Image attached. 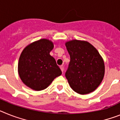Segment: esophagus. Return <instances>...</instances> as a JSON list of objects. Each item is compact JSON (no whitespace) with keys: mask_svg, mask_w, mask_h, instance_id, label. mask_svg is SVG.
I'll return each instance as SVG.
<instances>
[{"mask_svg":"<svg viewBox=\"0 0 120 120\" xmlns=\"http://www.w3.org/2000/svg\"><path fill=\"white\" fill-rule=\"evenodd\" d=\"M60 69H61V70H62V72H63V70H64V68H63V65H61V66H60Z\"/></svg>","mask_w":120,"mask_h":120,"instance_id":"obj_1","label":"esophagus"}]
</instances>
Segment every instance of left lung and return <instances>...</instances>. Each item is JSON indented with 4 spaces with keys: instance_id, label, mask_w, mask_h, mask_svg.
<instances>
[{
    "instance_id": "left-lung-1",
    "label": "left lung",
    "mask_w": 120,
    "mask_h": 120,
    "mask_svg": "<svg viewBox=\"0 0 120 120\" xmlns=\"http://www.w3.org/2000/svg\"><path fill=\"white\" fill-rule=\"evenodd\" d=\"M65 45L70 55L65 76L71 88L80 94L94 91L102 82L105 72L102 57L87 41L74 40Z\"/></svg>"
}]
</instances>
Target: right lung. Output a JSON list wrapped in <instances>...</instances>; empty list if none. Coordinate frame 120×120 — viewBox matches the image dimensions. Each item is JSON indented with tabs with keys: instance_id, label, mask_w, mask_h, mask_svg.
Returning <instances> with one entry per match:
<instances>
[{
	"instance_id": "1",
	"label": "right lung",
	"mask_w": 120,
	"mask_h": 120,
	"mask_svg": "<svg viewBox=\"0 0 120 120\" xmlns=\"http://www.w3.org/2000/svg\"><path fill=\"white\" fill-rule=\"evenodd\" d=\"M53 48L52 41L41 39L26 46L21 53L18 73L23 83L29 88L43 90L62 74L55 58L49 54Z\"/></svg>"
}]
</instances>
